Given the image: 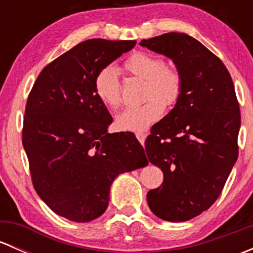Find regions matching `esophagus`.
I'll list each match as a JSON object with an SVG mask.
<instances>
[{
	"instance_id": "obj_1",
	"label": "esophagus",
	"mask_w": 253,
	"mask_h": 253,
	"mask_svg": "<svg viewBox=\"0 0 253 253\" xmlns=\"http://www.w3.org/2000/svg\"><path fill=\"white\" fill-rule=\"evenodd\" d=\"M136 137H137V139H138V141H139V143H141L142 145H144L145 137H147V134L143 133V132H137V133H136Z\"/></svg>"
}]
</instances>
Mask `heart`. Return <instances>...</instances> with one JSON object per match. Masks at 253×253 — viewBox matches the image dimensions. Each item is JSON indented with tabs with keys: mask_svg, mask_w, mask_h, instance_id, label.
<instances>
[{
	"mask_svg": "<svg viewBox=\"0 0 253 253\" xmlns=\"http://www.w3.org/2000/svg\"><path fill=\"white\" fill-rule=\"evenodd\" d=\"M125 70L144 81V104L126 109L116 117V127L122 131L142 132L162 117L164 105L177 101L182 90V77L172 63H165L153 53L137 51L125 61ZM95 95L106 108L116 110L121 105L119 72L106 66L94 78Z\"/></svg>",
	"mask_w": 253,
	"mask_h": 253,
	"instance_id": "1",
	"label": "heart"
}]
</instances>
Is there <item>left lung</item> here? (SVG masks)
Listing matches in <instances>:
<instances>
[{
  "label": "left lung",
  "mask_w": 253,
  "mask_h": 253,
  "mask_svg": "<svg viewBox=\"0 0 253 253\" xmlns=\"http://www.w3.org/2000/svg\"><path fill=\"white\" fill-rule=\"evenodd\" d=\"M139 45L172 60L182 77L175 106L145 139L148 159L164 174L162 186L148 192V206L163 220H190L215 202L237 160L241 116L233 79L211 51L183 33Z\"/></svg>",
  "instance_id": "1"
}]
</instances>
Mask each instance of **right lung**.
I'll list each match as a JSON object with an SVG mask.
<instances>
[{
  "instance_id": "right-lung-1",
  "label": "right lung",
  "mask_w": 253,
  "mask_h": 253,
  "mask_svg": "<svg viewBox=\"0 0 253 253\" xmlns=\"http://www.w3.org/2000/svg\"><path fill=\"white\" fill-rule=\"evenodd\" d=\"M136 40L82 42L47 65L25 106L23 147L34 188L58 215L86 223L109 205L120 174L148 165L133 133H109L112 122L94 78Z\"/></svg>"
}]
</instances>
